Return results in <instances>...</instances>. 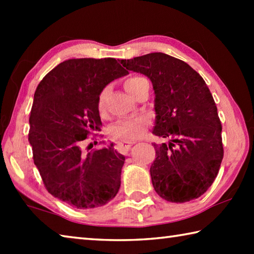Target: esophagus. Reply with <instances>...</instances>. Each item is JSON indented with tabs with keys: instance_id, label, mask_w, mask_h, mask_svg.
<instances>
[{
	"instance_id": "1",
	"label": "esophagus",
	"mask_w": 254,
	"mask_h": 254,
	"mask_svg": "<svg viewBox=\"0 0 254 254\" xmlns=\"http://www.w3.org/2000/svg\"><path fill=\"white\" fill-rule=\"evenodd\" d=\"M133 142H119L117 144V149L119 152L121 153H127L128 151V149L132 147Z\"/></svg>"
}]
</instances>
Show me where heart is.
Masks as SVG:
<instances>
[{
  "instance_id": "obj_1",
  "label": "heart",
  "mask_w": 254,
  "mask_h": 254,
  "mask_svg": "<svg viewBox=\"0 0 254 254\" xmlns=\"http://www.w3.org/2000/svg\"><path fill=\"white\" fill-rule=\"evenodd\" d=\"M145 78L141 76H133L126 80L124 87L127 92L133 95V93ZM109 95V88H104L100 93L97 97V111L102 117H104L106 113V98ZM149 124V120L145 117H136L126 120H120L117 123H114L110 128V134L113 139L120 142H132L142 135Z\"/></svg>"
}]
</instances>
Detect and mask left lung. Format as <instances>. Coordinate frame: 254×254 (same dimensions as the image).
<instances>
[{"label": "left lung", "instance_id": "1", "mask_svg": "<svg viewBox=\"0 0 254 254\" xmlns=\"http://www.w3.org/2000/svg\"><path fill=\"white\" fill-rule=\"evenodd\" d=\"M120 62L151 80L156 112L152 133L169 140L152 144L154 190L171 203L198 198L212 186L224 154L217 107L203 77L183 60L162 53Z\"/></svg>", "mask_w": 254, "mask_h": 254}]
</instances>
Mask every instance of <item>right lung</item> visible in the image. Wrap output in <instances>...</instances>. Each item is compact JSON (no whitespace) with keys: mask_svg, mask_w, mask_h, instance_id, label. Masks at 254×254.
I'll use <instances>...</instances> for the list:
<instances>
[{"mask_svg":"<svg viewBox=\"0 0 254 254\" xmlns=\"http://www.w3.org/2000/svg\"><path fill=\"white\" fill-rule=\"evenodd\" d=\"M128 74L117 59L60 63L38 85L30 114L29 142L48 192L78 209L100 207L117 196L126 157L106 148L85 152V140L100 131L97 97Z\"/></svg>","mask_w":254,"mask_h":254,"instance_id":"1","label":"right lung"}]
</instances>
